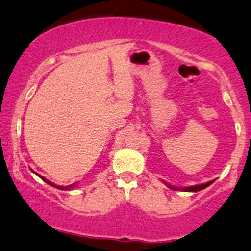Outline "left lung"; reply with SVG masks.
Returning a JSON list of instances; mask_svg holds the SVG:
<instances>
[{
    "instance_id": "8db88e82",
    "label": "left lung",
    "mask_w": 251,
    "mask_h": 251,
    "mask_svg": "<svg viewBox=\"0 0 251 251\" xmlns=\"http://www.w3.org/2000/svg\"><path fill=\"white\" fill-rule=\"evenodd\" d=\"M214 182V180H211V182H207V183H203V184H199V185H191V187H187V188H176V187H171V185L168 184V183H165L166 185L170 188V189L172 190H183V191H200L202 189H204V188H207L208 185H211L212 183Z\"/></svg>"
}]
</instances>
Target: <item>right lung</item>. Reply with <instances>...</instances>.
I'll return each mask as SVG.
<instances>
[{
	"mask_svg": "<svg viewBox=\"0 0 251 251\" xmlns=\"http://www.w3.org/2000/svg\"><path fill=\"white\" fill-rule=\"evenodd\" d=\"M37 175H38V174H37ZM38 176H39L40 178H42L43 180H44L45 183H48V184H49V185H52V187L57 188V189H61V190H71V189H73V188H74V185H75V183H74V184H72V185H67V187H61V185H56V184H53L52 182H50V180H48L47 178H44V177L40 176V175H38Z\"/></svg>",
	"mask_w": 251,
	"mask_h": 251,
	"instance_id": "obj_1",
	"label": "right lung"
}]
</instances>
